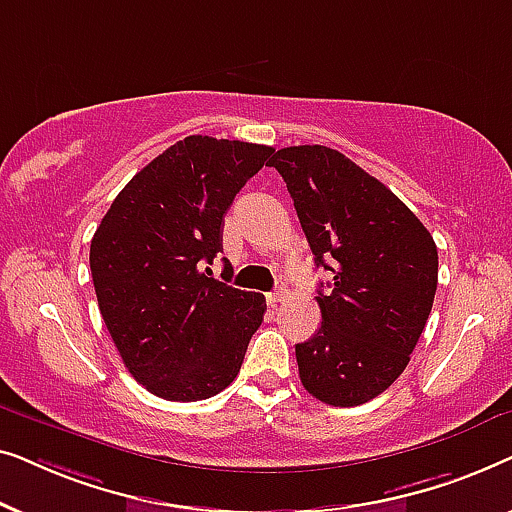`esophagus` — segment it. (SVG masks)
Returning a JSON list of instances; mask_svg holds the SVG:
<instances>
[{
	"instance_id": "34e87169",
	"label": "esophagus",
	"mask_w": 512,
	"mask_h": 512,
	"mask_svg": "<svg viewBox=\"0 0 512 512\" xmlns=\"http://www.w3.org/2000/svg\"><path fill=\"white\" fill-rule=\"evenodd\" d=\"M286 286H277L275 291L272 293H268V296H265V300H268V305H277V303H282V300L286 298Z\"/></svg>"
}]
</instances>
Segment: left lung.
<instances>
[{"instance_id": "obj_1", "label": "left lung", "mask_w": 512, "mask_h": 512, "mask_svg": "<svg viewBox=\"0 0 512 512\" xmlns=\"http://www.w3.org/2000/svg\"><path fill=\"white\" fill-rule=\"evenodd\" d=\"M282 174L317 268L321 326L296 345L303 387L321 403L354 408L380 396L408 366L431 314L438 249L424 223L382 181L340 151L286 146Z\"/></svg>"}]
</instances>
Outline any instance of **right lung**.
Returning a JSON list of instances; mask_svg holds the SVG:
<instances>
[{
	"label": "right lung",
	"instance_id": "obj_1",
	"mask_svg": "<svg viewBox=\"0 0 512 512\" xmlns=\"http://www.w3.org/2000/svg\"><path fill=\"white\" fill-rule=\"evenodd\" d=\"M272 153L237 139H181L128 181L95 230L100 314L125 368L153 396L202 401L240 373L265 298L219 282L209 265L223 251L228 207Z\"/></svg>",
	"mask_w": 512,
	"mask_h": 512
}]
</instances>
